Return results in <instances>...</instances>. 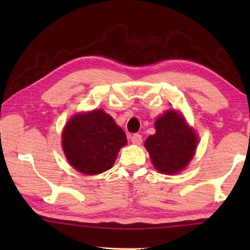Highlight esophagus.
<instances>
[{"label":"esophagus","mask_w":250,"mask_h":250,"mask_svg":"<svg viewBox=\"0 0 250 250\" xmlns=\"http://www.w3.org/2000/svg\"><path fill=\"white\" fill-rule=\"evenodd\" d=\"M131 142L133 143V144L135 145H141L142 142H143V139H142V135L141 134H133L131 136Z\"/></svg>","instance_id":"obj_1"}]
</instances>
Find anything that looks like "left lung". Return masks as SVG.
Segmentation results:
<instances>
[{
  "label": "left lung",
  "mask_w": 250,
  "mask_h": 250,
  "mask_svg": "<svg viewBox=\"0 0 250 250\" xmlns=\"http://www.w3.org/2000/svg\"><path fill=\"white\" fill-rule=\"evenodd\" d=\"M156 133L145 142L153 167L163 174H176L188 166L196 148V135L177 111L167 110L156 120Z\"/></svg>",
  "instance_id": "left-lung-1"
}]
</instances>
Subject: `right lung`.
<instances>
[{
	"label": "right lung",
	"mask_w": 250,
	"mask_h": 250,
	"mask_svg": "<svg viewBox=\"0 0 250 250\" xmlns=\"http://www.w3.org/2000/svg\"><path fill=\"white\" fill-rule=\"evenodd\" d=\"M125 144L124 130L101 109L73 116L62 133V146L68 162L87 175L109 169Z\"/></svg>",
	"instance_id": "add662e5"
}]
</instances>
